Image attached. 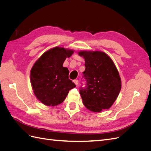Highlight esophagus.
I'll return each mask as SVG.
<instances>
[{
    "mask_svg": "<svg viewBox=\"0 0 151 151\" xmlns=\"http://www.w3.org/2000/svg\"><path fill=\"white\" fill-rule=\"evenodd\" d=\"M73 82H74V84H75L76 85H77V84H79V81L77 80V79H75V80H74V81H73Z\"/></svg>",
    "mask_w": 151,
    "mask_h": 151,
    "instance_id": "1",
    "label": "esophagus"
}]
</instances>
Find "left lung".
<instances>
[{
    "label": "left lung",
    "mask_w": 151,
    "mask_h": 151,
    "mask_svg": "<svg viewBox=\"0 0 151 151\" xmlns=\"http://www.w3.org/2000/svg\"><path fill=\"white\" fill-rule=\"evenodd\" d=\"M85 60L86 88L80 90L83 103L89 110L101 112L109 109L118 96L122 81L112 59L101 51L78 52Z\"/></svg>",
    "instance_id": "obj_1"
}]
</instances>
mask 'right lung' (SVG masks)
Here are the masks:
<instances>
[{
	"instance_id": "right-lung-1",
	"label": "right lung",
	"mask_w": 151,
	"mask_h": 151,
	"mask_svg": "<svg viewBox=\"0 0 151 151\" xmlns=\"http://www.w3.org/2000/svg\"><path fill=\"white\" fill-rule=\"evenodd\" d=\"M74 51L56 47L45 52L31 68V84L33 93L40 102L49 106L62 103L68 91L76 87L68 79V71L63 63Z\"/></svg>"
}]
</instances>
